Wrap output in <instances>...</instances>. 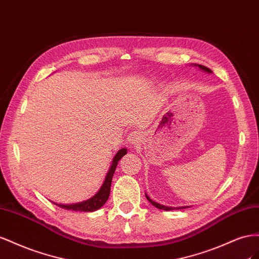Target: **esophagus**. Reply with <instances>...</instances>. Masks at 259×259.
<instances>
[{
    "label": "esophagus",
    "instance_id": "obj_1",
    "mask_svg": "<svg viewBox=\"0 0 259 259\" xmlns=\"http://www.w3.org/2000/svg\"><path fill=\"white\" fill-rule=\"evenodd\" d=\"M139 137H140V135L138 134V132H131V134H129V136H128L129 143H136L140 139Z\"/></svg>",
    "mask_w": 259,
    "mask_h": 259
}]
</instances>
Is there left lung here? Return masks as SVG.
Returning <instances> with one entry per match:
<instances>
[{
	"mask_svg": "<svg viewBox=\"0 0 259 259\" xmlns=\"http://www.w3.org/2000/svg\"><path fill=\"white\" fill-rule=\"evenodd\" d=\"M198 67H199V69H202V70H204V71H206V72H209V73H211V70L208 68V67H206V66H203V65H197ZM146 198H147V201H149L150 203H152V205H154L155 207H157L158 209H162V210H174V209H181V208H183V207H178V208H172V207H167V206H162V205H160V204H158V203H156V202H154V201H152V199L146 195ZM186 208V207H184Z\"/></svg>",
	"mask_w": 259,
	"mask_h": 259,
	"instance_id": "1",
	"label": "left lung"
}]
</instances>
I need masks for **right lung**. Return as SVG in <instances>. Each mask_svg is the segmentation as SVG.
<instances>
[{
    "label": "right lung",
    "instance_id": "add662e5",
    "mask_svg": "<svg viewBox=\"0 0 259 259\" xmlns=\"http://www.w3.org/2000/svg\"><path fill=\"white\" fill-rule=\"evenodd\" d=\"M127 153V150L122 149L118 151V153L116 154V156L113 159V164L110 166V169L108 170V174L105 178L104 183H103L102 188L100 189V191L95 194L92 198L88 199L85 202L82 203H78V204H72V205H62V204H55L60 207L64 208V209H68V210H75V211H84V212H89V211H94L99 208H101L103 205L106 203V201L108 199L109 193H110V184H112V179L114 172L116 170V167L118 161L121 159V157L123 155H125Z\"/></svg>",
    "mask_w": 259,
    "mask_h": 259
}]
</instances>
